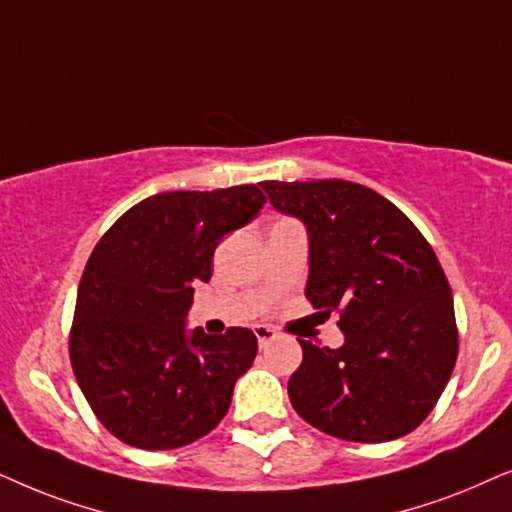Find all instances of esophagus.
I'll return each instance as SVG.
<instances>
[{"label":"esophagus","instance_id":"1","mask_svg":"<svg viewBox=\"0 0 512 512\" xmlns=\"http://www.w3.org/2000/svg\"><path fill=\"white\" fill-rule=\"evenodd\" d=\"M255 337H257V344H260V349H267V346L274 342L278 335H276V330H271V327H267V325H257Z\"/></svg>","mask_w":512,"mask_h":512}]
</instances>
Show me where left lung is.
Masks as SVG:
<instances>
[{"label": "left lung", "mask_w": 512, "mask_h": 512, "mask_svg": "<svg viewBox=\"0 0 512 512\" xmlns=\"http://www.w3.org/2000/svg\"><path fill=\"white\" fill-rule=\"evenodd\" d=\"M309 231L306 299L339 313L344 346L302 344L288 381L295 412L351 442H388L424 421L452 377L454 299L431 243L403 210L346 180L262 182Z\"/></svg>", "instance_id": "8db88e82"}]
</instances>
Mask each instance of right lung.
I'll return each instance as SVG.
<instances>
[{
  "mask_svg": "<svg viewBox=\"0 0 512 512\" xmlns=\"http://www.w3.org/2000/svg\"><path fill=\"white\" fill-rule=\"evenodd\" d=\"M267 203L257 185L166 192L126 210L81 276L70 360L81 393L114 438L175 449L227 414L234 384L257 356L248 327L187 332L194 285L213 276L217 243Z\"/></svg>",
  "mask_w": 512,
  "mask_h": 512,
  "instance_id": "1",
  "label": "right lung"
}]
</instances>
